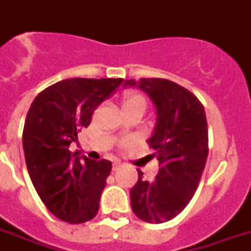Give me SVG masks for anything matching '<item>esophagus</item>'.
Segmentation results:
<instances>
[{
	"instance_id": "obj_1",
	"label": "esophagus",
	"mask_w": 251,
	"mask_h": 251,
	"mask_svg": "<svg viewBox=\"0 0 251 251\" xmlns=\"http://www.w3.org/2000/svg\"><path fill=\"white\" fill-rule=\"evenodd\" d=\"M120 168H121V163H117V161H116V163H113V168H112V169H113L114 172L118 171Z\"/></svg>"
}]
</instances>
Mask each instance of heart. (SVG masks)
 <instances>
[{
	"instance_id": "heart-1",
	"label": "heart",
	"mask_w": 251,
	"mask_h": 251,
	"mask_svg": "<svg viewBox=\"0 0 251 251\" xmlns=\"http://www.w3.org/2000/svg\"><path fill=\"white\" fill-rule=\"evenodd\" d=\"M122 105H124V109L125 108H134V106H139V108L146 109V99L139 94L127 92V94L124 95Z\"/></svg>"
}]
</instances>
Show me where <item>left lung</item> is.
I'll return each mask as SVG.
<instances>
[{
    "label": "left lung",
    "mask_w": 251,
    "mask_h": 251,
    "mask_svg": "<svg viewBox=\"0 0 251 251\" xmlns=\"http://www.w3.org/2000/svg\"><path fill=\"white\" fill-rule=\"evenodd\" d=\"M156 106V125L149 141L159 160L153 181L142 178L130 190L131 210L143 222L160 224L177 216L193 198L208 155L204 108L185 87L161 78L127 79Z\"/></svg>",
    "instance_id": "left-lung-1"
}]
</instances>
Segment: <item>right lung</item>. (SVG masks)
<instances>
[{
  "label": "right lung",
  "mask_w": 251,
  "mask_h": 251,
  "mask_svg": "<svg viewBox=\"0 0 251 251\" xmlns=\"http://www.w3.org/2000/svg\"><path fill=\"white\" fill-rule=\"evenodd\" d=\"M124 82L118 78H72L49 86L29 106L23 129L28 175L47 208L62 222L86 223L96 216L100 197L112 169L69 147L94 110Z\"/></svg>",
  "instance_id": "add662e5"
}]
</instances>
